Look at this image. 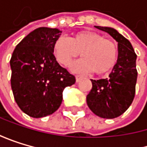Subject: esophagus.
Here are the masks:
<instances>
[{
  "label": "esophagus",
  "instance_id": "1",
  "mask_svg": "<svg viewBox=\"0 0 147 147\" xmlns=\"http://www.w3.org/2000/svg\"><path fill=\"white\" fill-rule=\"evenodd\" d=\"M82 76H76V81L77 82H78V81H80L81 79H82Z\"/></svg>",
  "mask_w": 147,
  "mask_h": 147
}]
</instances>
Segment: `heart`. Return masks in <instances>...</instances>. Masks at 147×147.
<instances>
[{"label":"heart","mask_w":147,"mask_h":147,"mask_svg":"<svg viewBox=\"0 0 147 147\" xmlns=\"http://www.w3.org/2000/svg\"><path fill=\"white\" fill-rule=\"evenodd\" d=\"M54 55L58 63L68 67L81 53V59L72 66L75 72L93 71L98 76L109 73L118 60V48L111 39L95 32L81 31L72 38L60 37L53 46Z\"/></svg>","instance_id":"1"}]
</instances>
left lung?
I'll return each instance as SVG.
<instances>
[{"instance_id": "obj_1", "label": "left lung", "mask_w": 147, "mask_h": 147, "mask_svg": "<svg viewBox=\"0 0 147 147\" xmlns=\"http://www.w3.org/2000/svg\"><path fill=\"white\" fill-rule=\"evenodd\" d=\"M94 27L108 32L118 42V60L109 78L91 79L92 87L86 102L96 115L113 119L123 115L133 101L138 78L137 55L131 42L114 28Z\"/></svg>"}]
</instances>
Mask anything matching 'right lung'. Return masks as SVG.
<instances>
[{"instance_id":"1","label":"right lung","mask_w":147,"mask_h":147,"mask_svg":"<svg viewBox=\"0 0 147 147\" xmlns=\"http://www.w3.org/2000/svg\"><path fill=\"white\" fill-rule=\"evenodd\" d=\"M61 33L56 28H37L18 44L10 59L15 100L33 118L55 113L63 101L64 88L76 82L54 55L53 46Z\"/></svg>"}]
</instances>
